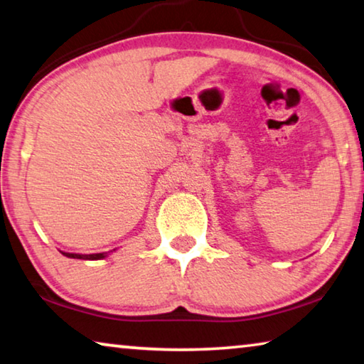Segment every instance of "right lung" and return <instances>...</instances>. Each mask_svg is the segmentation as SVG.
<instances>
[{"label":"right lung","mask_w":364,"mask_h":364,"mask_svg":"<svg viewBox=\"0 0 364 364\" xmlns=\"http://www.w3.org/2000/svg\"><path fill=\"white\" fill-rule=\"evenodd\" d=\"M63 255L73 259H92V261H95V259L107 257L108 252H99V255H74V252H63Z\"/></svg>","instance_id":"1"}]
</instances>
